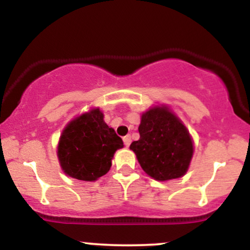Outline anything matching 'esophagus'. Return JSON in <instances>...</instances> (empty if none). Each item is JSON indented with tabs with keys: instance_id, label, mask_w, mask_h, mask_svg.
Masks as SVG:
<instances>
[{
	"instance_id": "esophagus-1",
	"label": "esophagus",
	"mask_w": 250,
	"mask_h": 250,
	"mask_svg": "<svg viewBox=\"0 0 250 250\" xmlns=\"http://www.w3.org/2000/svg\"><path fill=\"white\" fill-rule=\"evenodd\" d=\"M123 142H125V147H129L131 143V136L130 135H127V136L123 137Z\"/></svg>"
}]
</instances>
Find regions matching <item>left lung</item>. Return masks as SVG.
Returning a JSON list of instances; mask_svg holds the SVG:
<instances>
[{
  "label": "left lung",
  "instance_id": "left-lung-1",
  "mask_svg": "<svg viewBox=\"0 0 250 250\" xmlns=\"http://www.w3.org/2000/svg\"><path fill=\"white\" fill-rule=\"evenodd\" d=\"M140 140L130 145L139 163L157 181L179 179L188 170L193 141L188 130L166 107L146 111L139 127Z\"/></svg>",
  "mask_w": 250,
  "mask_h": 250
}]
</instances>
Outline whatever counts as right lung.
Returning a JSON list of instances; mask_svg holds the SVG:
<instances>
[{
    "mask_svg": "<svg viewBox=\"0 0 250 250\" xmlns=\"http://www.w3.org/2000/svg\"><path fill=\"white\" fill-rule=\"evenodd\" d=\"M122 139L103 121L100 109L73 120L61 135L57 148L65 174L81 181H95L107 174Z\"/></svg>",
    "mask_w": 250,
    "mask_h": 250,
    "instance_id": "add662e5",
    "label": "right lung"
}]
</instances>
